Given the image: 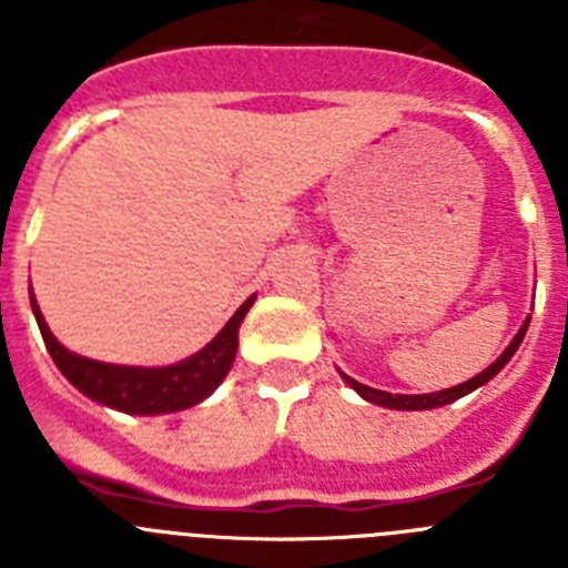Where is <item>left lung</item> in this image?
<instances>
[{
  "mask_svg": "<svg viewBox=\"0 0 568 568\" xmlns=\"http://www.w3.org/2000/svg\"><path fill=\"white\" fill-rule=\"evenodd\" d=\"M529 321H531V318H526L524 324H520L518 335H515V338L509 341V346H506L504 353L498 355V361H491V364L486 366L484 373L475 375V378H469V381H464V384H458V386H449V389H440V393H426V395H393V393H384V389H373V386L361 384V381L349 378V375H346V373H341V378H344L346 384L353 386V389L361 395V398L369 400V404L386 406V409H400V413H420V409H438V406L453 404V400H458V398H464V395L475 393L478 386H484L486 381L495 378V375H498L500 369H504V366L509 364L511 355L518 353L520 341H524L526 329H529Z\"/></svg>",
  "mask_w": 568,
  "mask_h": 568,
  "instance_id": "obj_1",
  "label": "left lung"
}]
</instances>
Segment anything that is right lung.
Instances as JSON below:
<instances>
[{"label": "right lung", "instance_id": "1", "mask_svg": "<svg viewBox=\"0 0 568 568\" xmlns=\"http://www.w3.org/2000/svg\"><path fill=\"white\" fill-rule=\"evenodd\" d=\"M253 301L255 295H250L224 324L222 333L190 358L168 366H124L84 358L59 344L30 290V310L37 315L44 346L53 364L59 366V373L90 400L128 415L182 413L210 398L233 366L235 353H239V327L253 307Z\"/></svg>", "mask_w": 568, "mask_h": 568}]
</instances>
